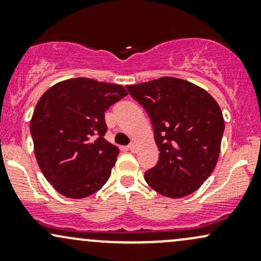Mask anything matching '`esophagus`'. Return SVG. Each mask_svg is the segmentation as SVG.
I'll use <instances>...</instances> for the list:
<instances>
[{"mask_svg": "<svg viewBox=\"0 0 261 261\" xmlns=\"http://www.w3.org/2000/svg\"><path fill=\"white\" fill-rule=\"evenodd\" d=\"M127 148H128V149H130V151H131V152H136V149H137V148H136V145H135V143H134V142H131V143H130V145H128V146H127Z\"/></svg>", "mask_w": 261, "mask_h": 261, "instance_id": "34e87169", "label": "esophagus"}]
</instances>
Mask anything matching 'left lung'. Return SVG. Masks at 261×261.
Returning <instances> with one entry per match:
<instances>
[{"instance_id":"left-lung-1","label":"left lung","mask_w":261,"mask_h":261,"mask_svg":"<svg viewBox=\"0 0 261 261\" xmlns=\"http://www.w3.org/2000/svg\"><path fill=\"white\" fill-rule=\"evenodd\" d=\"M126 89L147 112L160 149V160L145 173V180L167 197L193 194L214 172L220 154L224 121L217 101L174 77Z\"/></svg>"}]
</instances>
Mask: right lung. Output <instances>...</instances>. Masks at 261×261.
<instances>
[{
	"mask_svg": "<svg viewBox=\"0 0 261 261\" xmlns=\"http://www.w3.org/2000/svg\"><path fill=\"white\" fill-rule=\"evenodd\" d=\"M126 95L122 86L85 77L60 82L41 95L31 121L34 153L60 194L83 199L109 179L119 149L104 139V113Z\"/></svg>",
	"mask_w": 261,
	"mask_h": 261,
	"instance_id": "1",
	"label": "right lung"
}]
</instances>
